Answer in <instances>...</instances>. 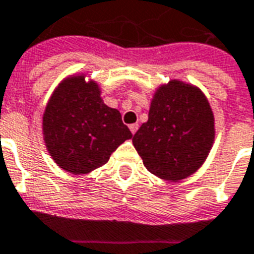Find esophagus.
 I'll return each instance as SVG.
<instances>
[{"instance_id":"esophagus-1","label":"esophagus","mask_w":254,"mask_h":254,"mask_svg":"<svg viewBox=\"0 0 254 254\" xmlns=\"http://www.w3.org/2000/svg\"><path fill=\"white\" fill-rule=\"evenodd\" d=\"M129 129H130V131L134 134L135 131H137V129H138V124H131V125H129Z\"/></svg>"}]
</instances>
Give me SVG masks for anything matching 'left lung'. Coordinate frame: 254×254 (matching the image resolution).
Segmentation results:
<instances>
[{
  "label": "left lung",
  "instance_id": "8db88e82",
  "mask_svg": "<svg viewBox=\"0 0 254 254\" xmlns=\"http://www.w3.org/2000/svg\"><path fill=\"white\" fill-rule=\"evenodd\" d=\"M202 93L180 81L154 94L149 119L133 135V145L150 173L179 181L196 172L212 148L214 123Z\"/></svg>",
  "mask_w": 254,
  "mask_h": 254
}]
</instances>
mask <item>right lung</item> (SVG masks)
<instances>
[{
    "instance_id": "right-lung-1",
    "label": "right lung",
    "mask_w": 254,
    "mask_h": 254,
    "mask_svg": "<svg viewBox=\"0 0 254 254\" xmlns=\"http://www.w3.org/2000/svg\"><path fill=\"white\" fill-rule=\"evenodd\" d=\"M44 135L50 156L73 174L89 173L131 138L117 109L106 106L94 82L74 77L60 84L44 113Z\"/></svg>"
}]
</instances>
